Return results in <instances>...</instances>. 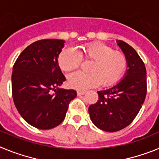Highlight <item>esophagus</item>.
<instances>
[{"mask_svg": "<svg viewBox=\"0 0 159 159\" xmlns=\"http://www.w3.org/2000/svg\"><path fill=\"white\" fill-rule=\"evenodd\" d=\"M86 93V92H84V91H78L77 92V95H83Z\"/></svg>", "mask_w": 159, "mask_h": 159, "instance_id": "obj_1", "label": "esophagus"}]
</instances>
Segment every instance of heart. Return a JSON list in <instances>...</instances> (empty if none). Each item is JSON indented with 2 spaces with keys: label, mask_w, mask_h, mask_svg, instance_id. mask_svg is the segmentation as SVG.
Listing matches in <instances>:
<instances>
[{
  "label": "heart",
  "mask_w": 159,
  "mask_h": 159,
  "mask_svg": "<svg viewBox=\"0 0 159 159\" xmlns=\"http://www.w3.org/2000/svg\"><path fill=\"white\" fill-rule=\"evenodd\" d=\"M83 58L93 60L89 66L91 72L75 71L67 76L71 88L80 91L99 86L113 87L123 79L127 68V58L124 53L115 51L112 47L102 42L86 43L78 52L67 48L60 53L58 64L63 71H71L78 68Z\"/></svg>",
  "instance_id": "heart-1"
}]
</instances>
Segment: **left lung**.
Returning a JSON list of instances; mask_svg holds the SVG:
<instances>
[{"label":"left lung","mask_w":159,"mask_h":159,"mask_svg":"<svg viewBox=\"0 0 159 159\" xmlns=\"http://www.w3.org/2000/svg\"><path fill=\"white\" fill-rule=\"evenodd\" d=\"M118 45L127 58V72L116 86L98 92L99 100L88 108L90 118L98 128L116 132L133 122L147 95V70L137 52L123 40Z\"/></svg>","instance_id":"obj_1"}]
</instances>
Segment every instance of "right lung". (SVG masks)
<instances>
[{
  "label": "right lung",
  "instance_id": "obj_1",
  "mask_svg": "<svg viewBox=\"0 0 159 159\" xmlns=\"http://www.w3.org/2000/svg\"><path fill=\"white\" fill-rule=\"evenodd\" d=\"M64 46L63 40H37L20 54L13 65L14 104L22 118L36 128L48 130L60 125L77 95L75 90L58 88L66 80L58 65Z\"/></svg>",
  "mask_w": 159,
  "mask_h": 159
}]
</instances>
